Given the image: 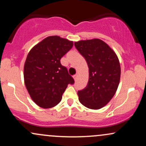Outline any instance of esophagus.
<instances>
[{"label": "esophagus", "mask_w": 146, "mask_h": 146, "mask_svg": "<svg viewBox=\"0 0 146 146\" xmlns=\"http://www.w3.org/2000/svg\"><path fill=\"white\" fill-rule=\"evenodd\" d=\"M78 74H75V75H73V78H74V80H75V81H76L77 79H78Z\"/></svg>", "instance_id": "esophagus-1"}]
</instances>
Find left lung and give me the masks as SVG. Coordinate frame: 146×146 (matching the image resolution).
Returning <instances> with one entry per match:
<instances>
[{"instance_id": "1", "label": "left lung", "mask_w": 146, "mask_h": 146, "mask_svg": "<svg viewBox=\"0 0 146 146\" xmlns=\"http://www.w3.org/2000/svg\"><path fill=\"white\" fill-rule=\"evenodd\" d=\"M75 48L86 60L89 68L87 86L78 90L79 100L90 109H100L113 98L121 75L117 55L100 39L75 42Z\"/></svg>"}]
</instances>
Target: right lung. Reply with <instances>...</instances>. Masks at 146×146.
<instances>
[{"label": "right lung", "mask_w": 146, "mask_h": 146, "mask_svg": "<svg viewBox=\"0 0 146 146\" xmlns=\"http://www.w3.org/2000/svg\"><path fill=\"white\" fill-rule=\"evenodd\" d=\"M73 43L58 36H49L31 48L24 66V80L33 101L44 108L60 103L68 84L74 80L60 60Z\"/></svg>", "instance_id": "1"}]
</instances>
